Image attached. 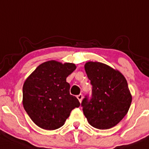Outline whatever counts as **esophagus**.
<instances>
[{
	"label": "esophagus",
	"instance_id": "esophagus-1",
	"mask_svg": "<svg viewBox=\"0 0 149 149\" xmlns=\"http://www.w3.org/2000/svg\"><path fill=\"white\" fill-rule=\"evenodd\" d=\"M77 98L78 99L79 102H81L82 99H83V95H82L81 93H80V94H79V95H77Z\"/></svg>",
	"mask_w": 149,
	"mask_h": 149
}]
</instances>
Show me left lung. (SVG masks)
Returning <instances> with one entry per match:
<instances>
[{
	"instance_id": "8db88e82",
	"label": "left lung",
	"mask_w": 149,
	"mask_h": 149,
	"mask_svg": "<svg viewBox=\"0 0 149 149\" xmlns=\"http://www.w3.org/2000/svg\"><path fill=\"white\" fill-rule=\"evenodd\" d=\"M92 86L91 96L82 101L83 111L92 127L107 130L118 124L127 115L132 96L122 74L100 62L85 65Z\"/></svg>"
}]
</instances>
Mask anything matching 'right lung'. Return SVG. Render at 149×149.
Listing matches in <instances>:
<instances>
[{
	"instance_id": "obj_1",
	"label": "right lung",
	"mask_w": 149,
	"mask_h": 149,
	"mask_svg": "<svg viewBox=\"0 0 149 149\" xmlns=\"http://www.w3.org/2000/svg\"><path fill=\"white\" fill-rule=\"evenodd\" d=\"M76 69L74 63L49 61L39 65L22 88V104L31 120L41 128L54 130L64 124L71 111L80 106L69 93L66 77Z\"/></svg>"
}]
</instances>
